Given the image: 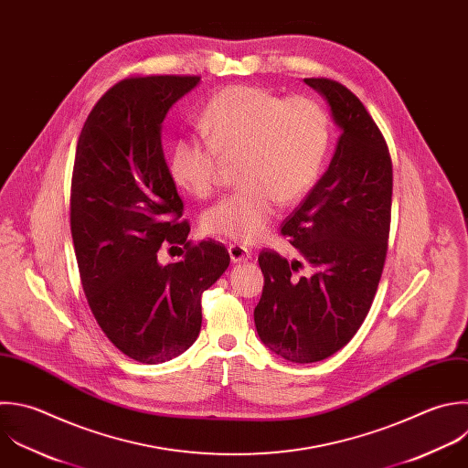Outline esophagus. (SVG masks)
<instances>
[{"instance_id": "esophagus-1", "label": "esophagus", "mask_w": 468, "mask_h": 468, "mask_svg": "<svg viewBox=\"0 0 468 468\" xmlns=\"http://www.w3.org/2000/svg\"><path fill=\"white\" fill-rule=\"evenodd\" d=\"M229 256H230V260H232L234 263H238V261H247V260L252 258L250 250H249L247 247L239 245V243H230V245H229Z\"/></svg>"}]
</instances>
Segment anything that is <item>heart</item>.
I'll list each match as a JSON object with an SVG mask.
<instances>
[{"instance_id":"b5f03b06","label":"heart","mask_w":468,"mask_h":468,"mask_svg":"<svg viewBox=\"0 0 468 468\" xmlns=\"http://www.w3.org/2000/svg\"><path fill=\"white\" fill-rule=\"evenodd\" d=\"M199 132L207 144L177 139L168 152L170 181L183 192L212 194L219 161L238 163L241 188L212 205L201 219L207 234L238 243L261 239L276 201H300L318 181L329 150V119L307 97L229 86L203 108Z\"/></svg>"}]
</instances>
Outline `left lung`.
Masks as SVG:
<instances>
[{
    "mask_svg": "<svg viewBox=\"0 0 468 468\" xmlns=\"http://www.w3.org/2000/svg\"><path fill=\"white\" fill-rule=\"evenodd\" d=\"M340 130L329 168L285 219L283 236L302 260L258 256L265 283L254 309L261 342L307 364L344 347L362 325L382 274L391 212V159L364 104L329 79H303ZM307 264L312 274L298 277Z\"/></svg>",
    "mask_w": 468,
    "mask_h": 468,
    "instance_id": "1",
    "label": "left lung"
}]
</instances>
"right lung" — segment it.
<instances>
[{
	"instance_id": "obj_1",
	"label": "right lung",
	"mask_w": 468,
	"mask_h": 468,
	"mask_svg": "<svg viewBox=\"0 0 468 468\" xmlns=\"http://www.w3.org/2000/svg\"><path fill=\"white\" fill-rule=\"evenodd\" d=\"M199 80H121L91 110L77 144L71 234L82 287L106 336L143 364L172 360L196 342L201 294L230 263L221 243L186 239L163 154V122ZM168 244H183L184 258L163 266L156 256Z\"/></svg>"
}]
</instances>
